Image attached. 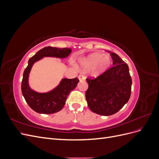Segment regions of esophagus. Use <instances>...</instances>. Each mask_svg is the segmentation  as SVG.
Segmentation results:
<instances>
[{
  "label": "esophagus",
  "mask_w": 159,
  "mask_h": 159,
  "mask_svg": "<svg viewBox=\"0 0 159 159\" xmlns=\"http://www.w3.org/2000/svg\"><path fill=\"white\" fill-rule=\"evenodd\" d=\"M78 78H79V80H80V81H81V80H83L85 79L84 75L83 74H80L79 76H78Z\"/></svg>",
  "instance_id": "1"
}]
</instances>
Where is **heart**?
<instances>
[{"instance_id": "b5f03b06", "label": "heart", "mask_w": 159, "mask_h": 159, "mask_svg": "<svg viewBox=\"0 0 159 159\" xmlns=\"http://www.w3.org/2000/svg\"><path fill=\"white\" fill-rule=\"evenodd\" d=\"M111 61L109 56L101 53H93L80 61V64L83 70H90L95 68L98 73L106 70L111 65Z\"/></svg>"}]
</instances>
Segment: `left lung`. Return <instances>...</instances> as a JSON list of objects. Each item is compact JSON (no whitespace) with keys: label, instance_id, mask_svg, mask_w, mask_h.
Returning a JSON list of instances; mask_svg holds the SVG:
<instances>
[{"label":"left lung","instance_id":"left-lung-1","mask_svg":"<svg viewBox=\"0 0 159 159\" xmlns=\"http://www.w3.org/2000/svg\"><path fill=\"white\" fill-rule=\"evenodd\" d=\"M113 66L95 78H88L85 98L89 108L99 115H111L127 103L132 80L128 65L115 53H110Z\"/></svg>","mask_w":159,"mask_h":159}]
</instances>
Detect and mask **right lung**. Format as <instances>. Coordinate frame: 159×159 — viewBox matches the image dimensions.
Listing matches in <instances>:
<instances>
[{
  "mask_svg": "<svg viewBox=\"0 0 159 159\" xmlns=\"http://www.w3.org/2000/svg\"><path fill=\"white\" fill-rule=\"evenodd\" d=\"M71 52L70 48H59L47 46L38 51L28 60V64L25 70L22 81V95L29 107L38 113L52 114L58 112L64 107L66 101L71 91L74 89L80 81L78 78H64L59 85L50 92L40 93L31 89L28 85V75L32 66L36 61L44 57H56L64 58L68 56Z\"/></svg>",
  "mask_w": 159,
  "mask_h": 159,
  "instance_id": "obj_1",
  "label": "right lung"
}]
</instances>
